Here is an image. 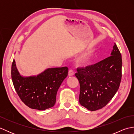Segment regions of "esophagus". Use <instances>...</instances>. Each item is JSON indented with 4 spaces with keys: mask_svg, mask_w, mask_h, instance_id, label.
<instances>
[{
    "mask_svg": "<svg viewBox=\"0 0 134 134\" xmlns=\"http://www.w3.org/2000/svg\"><path fill=\"white\" fill-rule=\"evenodd\" d=\"M74 75V71L72 69H70L69 71V76H72Z\"/></svg>",
    "mask_w": 134,
    "mask_h": 134,
    "instance_id": "obj_1",
    "label": "esophagus"
}]
</instances>
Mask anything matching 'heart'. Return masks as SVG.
I'll return each instance as SVG.
<instances>
[{
    "label": "heart",
    "instance_id": "obj_1",
    "mask_svg": "<svg viewBox=\"0 0 134 134\" xmlns=\"http://www.w3.org/2000/svg\"><path fill=\"white\" fill-rule=\"evenodd\" d=\"M92 53H87L85 54V55H82L80 58L79 59L78 62L81 64H85L89 60L90 58H92Z\"/></svg>",
    "mask_w": 134,
    "mask_h": 134
}]
</instances>
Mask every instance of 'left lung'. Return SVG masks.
Here are the masks:
<instances>
[{
    "instance_id": "8db88e82",
    "label": "left lung",
    "mask_w": 134,
    "mask_h": 134,
    "mask_svg": "<svg viewBox=\"0 0 134 134\" xmlns=\"http://www.w3.org/2000/svg\"><path fill=\"white\" fill-rule=\"evenodd\" d=\"M122 59L115 43L110 56L95 64L77 69L80 85L79 101L88 110L94 111L106 106L115 96L121 79Z\"/></svg>"
}]
</instances>
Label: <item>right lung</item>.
<instances>
[{
    "label": "right lung",
    "mask_w": 134,
    "mask_h": 134,
    "mask_svg": "<svg viewBox=\"0 0 134 134\" xmlns=\"http://www.w3.org/2000/svg\"><path fill=\"white\" fill-rule=\"evenodd\" d=\"M68 72L67 67L52 68L37 76L23 77L19 74L14 60L11 65V78L19 98L28 107L40 110L54 106L57 92Z\"/></svg>",
    "instance_id": "add662e5"
}]
</instances>
